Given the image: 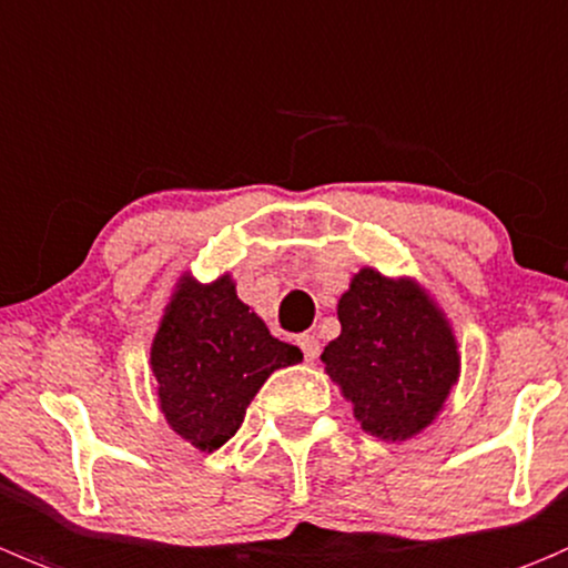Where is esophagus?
Listing matches in <instances>:
<instances>
[{
    "label": "esophagus",
    "mask_w": 568,
    "mask_h": 568,
    "mask_svg": "<svg viewBox=\"0 0 568 568\" xmlns=\"http://www.w3.org/2000/svg\"><path fill=\"white\" fill-rule=\"evenodd\" d=\"M296 344H300V349H302V355H305V361H316V357H318L316 335H300V338H296Z\"/></svg>",
    "instance_id": "34e87169"
}]
</instances>
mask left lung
I'll list each match as a JSON object with an SVG mask.
<instances>
[{"instance_id": "left-lung-1", "label": "left lung", "mask_w": 568, "mask_h": 568, "mask_svg": "<svg viewBox=\"0 0 568 568\" xmlns=\"http://www.w3.org/2000/svg\"><path fill=\"white\" fill-rule=\"evenodd\" d=\"M338 322L322 363L363 430L383 442L424 430L458 383V344L444 313L413 280L361 268L341 296Z\"/></svg>"}]
</instances>
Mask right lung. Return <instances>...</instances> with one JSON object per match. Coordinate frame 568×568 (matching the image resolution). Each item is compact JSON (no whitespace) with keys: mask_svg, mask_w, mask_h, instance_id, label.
<instances>
[{"mask_svg":"<svg viewBox=\"0 0 568 568\" xmlns=\"http://www.w3.org/2000/svg\"><path fill=\"white\" fill-rule=\"evenodd\" d=\"M300 361L302 352L274 338L239 300L230 274L211 285L183 277L152 341L161 410L202 453L235 436L274 368Z\"/></svg>","mask_w":568,"mask_h":568,"instance_id":"right-lung-1","label":"right lung"}]
</instances>
